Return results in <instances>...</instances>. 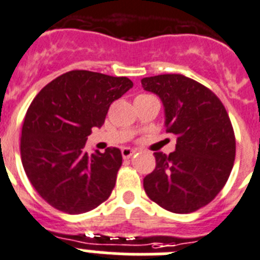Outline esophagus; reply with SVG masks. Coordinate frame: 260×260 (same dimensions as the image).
Wrapping results in <instances>:
<instances>
[{
	"mask_svg": "<svg viewBox=\"0 0 260 260\" xmlns=\"http://www.w3.org/2000/svg\"><path fill=\"white\" fill-rule=\"evenodd\" d=\"M135 153H136V150L129 149V147H124V149H121V156H123L124 159L131 158V156H132Z\"/></svg>",
	"mask_w": 260,
	"mask_h": 260,
	"instance_id": "1",
	"label": "esophagus"
}]
</instances>
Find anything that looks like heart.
<instances>
[{"instance_id": "1", "label": "heart", "mask_w": 260, "mask_h": 260, "mask_svg": "<svg viewBox=\"0 0 260 260\" xmlns=\"http://www.w3.org/2000/svg\"><path fill=\"white\" fill-rule=\"evenodd\" d=\"M145 97H150V95H147V94H140V95H137V97H136V98H145Z\"/></svg>"}]
</instances>
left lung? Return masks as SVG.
Masks as SVG:
<instances>
[{
  "label": "left lung",
  "instance_id": "1",
  "mask_svg": "<svg viewBox=\"0 0 260 260\" xmlns=\"http://www.w3.org/2000/svg\"><path fill=\"white\" fill-rule=\"evenodd\" d=\"M145 90L162 100L166 132L176 150L154 153L155 170L144 179L147 197L165 210L189 214L224 188L236 156V137L225 107L207 86L180 74L144 78Z\"/></svg>",
  "mask_w": 260,
  "mask_h": 260
}]
</instances>
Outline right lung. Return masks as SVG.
<instances>
[{"instance_id":"add662e5","label":"right lung","mask_w":260,"mask_h":260,"mask_svg":"<svg viewBox=\"0 0 260 260\" xmlns=\"http://www.w3.org/2000/svg\"><path fill=\"white\" fill-rule=\"evenodd\" d=\"M124 76L74 70L37 93L24 116L20 155L28 180L45 202L66 214L95 209L110 197L121 166L119 149L88 154L92 128L131 89Z\"/></svg>"}]
</instances>
